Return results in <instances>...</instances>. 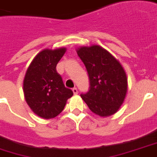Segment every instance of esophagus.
<instances>
[{
    "mask_svg": "<svg viewBox=\"0 0 157 157\" xmlns=\"http://www.w3.org/2000/svg\"><path fill=\"white\" fill-rule=\"evenodd\" d=\"M72 92H73V94H75V95H76V94H78V89H77V87H74V88H72Z\"/></svg>",
    "mask_w": 157,
    "mask_h": 157,
    "instance_id": "1",
    "label": "esophagus"
}]
</instances>
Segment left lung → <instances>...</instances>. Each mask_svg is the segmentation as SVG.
<instances>
[{
    "label": "left lung",
    "instance_id": "left-lung-1",
    "mask_svg": "<svg viewBox=\"0 0 157 157\" xmlns=\"http://www.w3.org/2000/svg\"><path fill=\"white\" fill-rule=\"evenodd\" d=\"M77 54L88 73L90 89L80 96L89 109L99 116L116 113L127 91L124 69L110 53L98 45L81 47Z\"/></svg>",
    "mask_w": 157,
    "mask_h": 157
}]
</instances>
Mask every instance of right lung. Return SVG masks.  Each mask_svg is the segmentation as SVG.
I'll use <instances>...</instances> for the list:
<instances>
[{
    "label": "right lung",
    "mask_w": 157,
    "mask_h": 157,
    "mask_svg": "<svg viewBox=\"0 0 157 157\" xmlns=\"http://www.w3.org/2000/svg\"><path fill=\"white\" fill-rule=\"evenodd\" d=\"M66 48L44 49L32 60L24 79V93L32 111L44 119H51L62 112L73 92L65 86L56 66Z\"/></svg>",
    "instance_id": "add662e5"
}]
</instances>
